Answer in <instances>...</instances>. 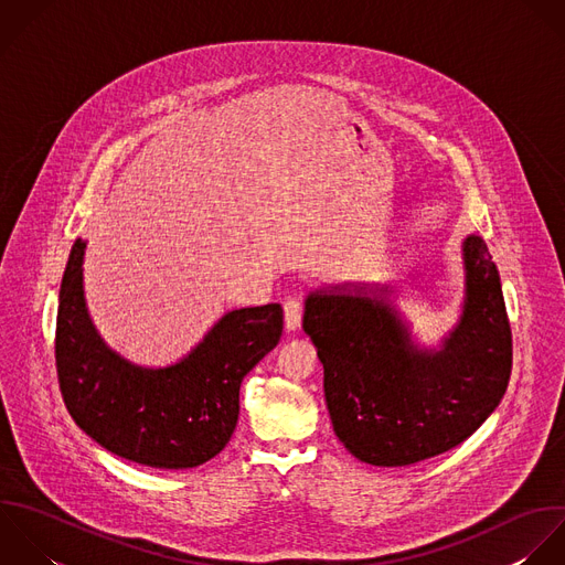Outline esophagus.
I'll return each mask as SVG.
<instances>
[{
  "instance_id": "esophagus-1",
  "label": "esophagus",
  "mask_w": 565,
  "mask_h": 565,
  "mask_svg": "<svg viewBox=\"0 0 565 565\" xmlns=\"http://www.w3.org/2000/svg\"><path fill=\"white\" fill-rule=\"evenodd\" d=\"M301 317H303V308L299 299H288L284 303V323L288 332H297L301 328Z\"/></svg>"
}]
</instances>
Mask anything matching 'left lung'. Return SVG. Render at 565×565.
<instances>
[{
    "label": "left lung",
    "mask_w": 565,
    "mask_h": 565,
    "mask_svg": "<svg viewBox=\"0 0 565 565\" xmlns=\"http://www.w3.org/2000/svg\"><path fill=\"white\" fill-rule=\"evenodd\" d=\"M465 301L438 348L418 345L383 284H330L306 297L303 332L323 365L337 438L361 462L407 467L465 443L500 405L513 339L498 266L462 242Z\"/></svg>",
    "instance_id": "1"
}]
</instances>
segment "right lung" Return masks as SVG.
Segmentation results:
<instances>
[{
    "mask_svg": "<svg viewBox=\"0 0 565 565\" xmlns=\"http://www.w3.org/2000/svg\"><path fill=\"white\" fill-rule=\"evenodd\" d=\"M81 237L58 290L54 359L63 403L81 431L109 454L151 469H193L231 440L244 376L279 343V303L222 315L167 367H145L98 334L83 290Z\"/></svg>",
    "mask_w": 565,
    "mask_h": 565,
    "instance_id": "obj_1",
    "label": "right lung"
}]
</instances>
